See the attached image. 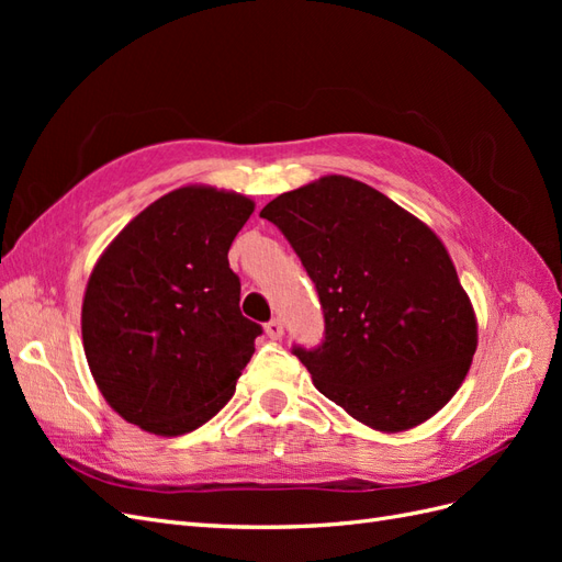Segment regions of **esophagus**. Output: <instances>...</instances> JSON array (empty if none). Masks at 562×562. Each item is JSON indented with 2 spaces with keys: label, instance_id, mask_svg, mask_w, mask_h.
<instances>
[{
  "label": "esophagus",
  "instance_id": "obj_1",
  "mask_svg": "<svg viewBox=\"0 0 562 562\" xmlns=\"http://www.w3.org/2000/svg\"><path fill=\"white\" fill-rule=\"evenodd\" d=\"M265 330H267V335L271 339H281L283 337V321L281 318H271L267 326H265Z\"/></svg>",
  "mask_w": 562,
  "mask_h": 562
}]
</instances>
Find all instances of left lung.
<instances>
[{"label": "left lung", "instance_id": "left-lung-1", "mask_svg": "<svg viewBox=\"0 0 562 562\" xmlns=\"http://www.w3.org/2000/svg\"><path fill=\"white\" fill-rule=\"evenodd\" d=\"M318 293L323 339L293 353L323 396L368 427L403 431L467 378L475 316L438 236L372 187L328 176L269 201Z\"/></svg>", "mask_w": 562, "mask_h": 562}]
</instances>
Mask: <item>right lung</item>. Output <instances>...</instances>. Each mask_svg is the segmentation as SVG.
I'll use <instances>...</instances> for the list:
<instances>
[{"label": "right lung", "mask_w": 562, "mask_h": 562, "mask_svg": "<svg viewBox=\"0 0 562 562\" xmlns=\"http://www.w3.org/2000/svg\"><path fill=\"white\" fill-rule=\"evenodd\" d=\"M250 213L241 194L180 187L133 217L93 267L83 351L126 422L180 436L232 398L262 335L239 310L241 281L227 260Z\"/></svg>", "instance_id": "add662e5"}]
</instances>
